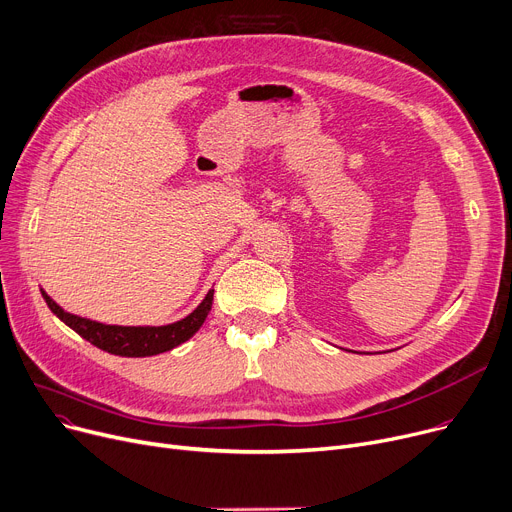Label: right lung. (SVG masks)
<instances>
[{
	"label": "right lung",
	"instance_id": "right-lung-1",
	"mask_svg": "<svg viewBox=\"0 0 512 512\" xmlns=\"http://www.w3.org/2000/svg\"><path fill=\"white\" fill-rule=\"evenodd\" d=\"M47 306L51 312L64 320L72 330L86 339L88 343H93L95 347L113 353V355H122V357H148V355H157L171 351L173 347L186 343L196 330L202 326L206 320L210 308H213V289L206 293L202 299V304L184 320L167 324V326H111V324H101L88 318H80L74 314L64 312L59 308L53 299L41 291Z\"/></svg>",
	"mask_w": 512,
	"mask_h": 512
}]
</instances>
